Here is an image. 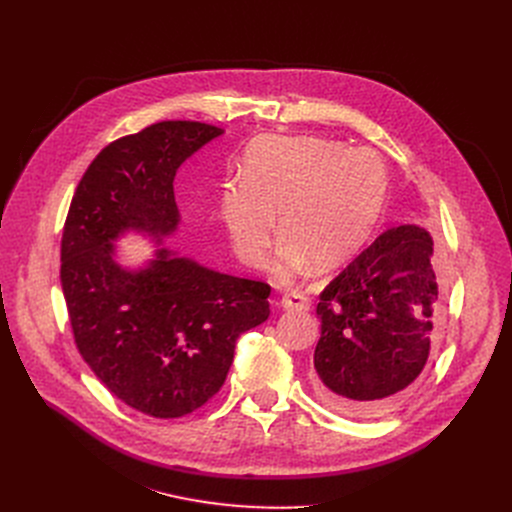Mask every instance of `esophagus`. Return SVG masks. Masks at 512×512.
I'll use <instances>...</instances> for the list:
<instances>
[{"instance_id": "obj_1", "label": "esophagus", "mask_w": 512, "mask_h": 512, "mask_svg": "<svg viewBox=\"0 0 512 512\" xmlns=\"http://www.w3.org/2000/svg\"><path fill=\"white\" fill-rule=\"evenodd\" d=\"M280 303L284 309H297V311H307L311 307V299L301 290L286 292Z\"/></svg>"}]
</instances>
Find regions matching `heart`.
Returning a JSON list of instances; mask_svg holds the SVG:
<instances>
[{"label":"heart","mask_w":512,"mask_h":512,"mask_svg":"<svg viewBox=\"0 0 512 512\" xmlns=\"http://www.w3.org/2000/svg\"><path fill=\"white\" fill-rule=\"evenodd\" d=\"M242 178L222 186L220 211L236 255L261 265L276 232L282 236L274 274L288 282L301 276L311 259L332 267L353 255L378 222L388 172L367 147L299 134L261 137L242 161Z\"/></svg>","instance_id":"1"}]
</instances>
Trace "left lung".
Wrapping results in <instances>:
<instances>
[{
  "instance_id": "1",
  "label": "left lung",
  "mask_w": 512,
  "mask_h": 512,
  "mask_svg": "<svg viewBox=\"0 0 512 512\" xmlns=\"http://www.w3.org/2000/svg\"><path fill=\"white\" fill-rule=\"evenodd\" d=\"M317 317V396L353 417L390 411L413 388L438 336L432 236L415 224L380 234L321 290Z\"/></svg>"
}]
</instances>
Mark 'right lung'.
<instances>
[{
  "mask_svg": "<svg viewBox=\"0 0 512 512\" xmlns=\"http://www.w3.org/2000/svg\"><path fill=\"white\" fill-rule=\"evenodd\" d=\"M224 130L166 120L99 151L62 234V290L78 353L124 405L159 419L193 413L218 392L234 346L270 317V284L213 272L157 249L141 270L114 259L126 230L168 236L180 213L174 176Z\"/></svg>",
  "mask_w": 512,
  "mask_h": 512,
  "instance_id": "right-lung-1",
  "label": "right lung"
}]
</instances>
